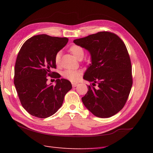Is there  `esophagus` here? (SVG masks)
Returning <instances> with one entry per match:
<instances>
[{
    "mask_svg": "<svg viewBox=\"0 0 153 153\" xmlns=\"http://www.w3.org/2000/svg\"><path fill=\"white\" fill-rule=\"evenodd\" d=\"M72 85H73V87H76V86L79 85V84L76 83V82H73V83H72Z\"/></svg>",
    "mask_w": 153,
    "mask_h": 153,
    "instance_id": "1",
    "label": "esophagus"
}]
</instances>
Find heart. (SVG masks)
Here are the masks:
<instances>
[{
  "label": "heart",
  "mask_w": 153,
  "mask_h": 153,
  "mask_svg": "<svg viewBox=\"0 0 153 153\" xmlns=\"http://www.w3.org/2000/svg\"><path fill=\"white\" fill-rule=\"evenodd\" d=\"M69 51L74 56V57H76L79 60L82 59L84 55H85V50H84V49L82 47L79 45H71L69 48ZM61 56V53L60 51L57 52L55 54L54 60L56 65H59L60 63ZM81 74H82V73H81L80 71L67 70L63 73V76L71 81L75 82V81L79 80L80 79Z\"/></svg>",
  "instance_id": "1"
}]
</instances>
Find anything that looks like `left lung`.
I'll return each instance as SVG.
<instances>
[{
	"instance_id": "8db88e82",
	"label": "left lung",
	"mask_w": 153,
	"mask_h": 153,
	"mask_svg": "<svg viewBox=\"0 0 153 153\" xmlns=\"http://www.w3.org/2000/svg\"><path fill=\"white\" fill-rule=\"evenodd\" d=\"M73 42L89 51L91 62L83 79L98 84L88 86L82 101L95 116L106 118L118 113L131 89V63L123 42L116 34L100 32Z\"/></svg>"
}]
</instances>
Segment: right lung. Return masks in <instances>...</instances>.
<instances>
[{
  "label": "right lung",
  "mask_w": 153,
  "mask_h": 153,
  "mask_svg": "<svg viewBox=\"0 0 153 153\" xmlns=\"http://www.w3.org/2000/svg\"><path fill=\"white\" fill-rule=\"evenodd\" d=\"M67 37L45 34L30 37L22 46L14 68V82L23 108L33 116L46 118L61 107L65 94L72 88L68 80L55 72V55L67 45ZM57 78L55 85H47V76Z\"/></svg>",
  "instance_id": "1"
}]
</instances>
